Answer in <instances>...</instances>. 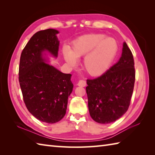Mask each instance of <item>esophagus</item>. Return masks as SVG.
I'll return each mask as SVG.
<instances>
[{
	"instance_id": "34e87169",
	"label": "esophagus",
	"mask_w": 155,
	"mask_h": 155,
	"mask_svg": "<svg viewBox=\"0 0 155 155\" xmlns=\"http://www.w3.org/2000/svg\"><path fill=\"white\" fill-rule=\"evenodd\" d=\"M77 85H78V86H79V87H84L87 85V83H86V81H84V80H80L78 82Z\"/></svg>"
}]
</instances>
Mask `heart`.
<instances>
[{"label": "heart", "mask_w": 155, "mask_h": 155, "mask_svg": "<svg viewBox=\"0 0 155 155\" xmlns=\"http://www.w3.org/2000/svg\"><path fill=\"white\" fill-rule=\"evenodd\" d=\"M119 50L117 41L106 37L103 33L84 35L72 41L71 48L64 47L63 57L72 67L77 64L78 58L83 57L85 70L92 76H100L110 68Z\"/></svg>", "instance_id": "1"}]
</instances>
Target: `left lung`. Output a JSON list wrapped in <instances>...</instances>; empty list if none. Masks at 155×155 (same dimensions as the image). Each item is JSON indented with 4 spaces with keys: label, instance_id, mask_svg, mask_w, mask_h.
I'll return each instance as SVG.
<instances>
[{
    "label": "left lung",
    "instance_id": "1",
    "mask_svg": "<svg viewBox=\"0 0 155 155\" xmlns=\"http://www.w3.org/2000/svg\"><path fill=\"white\" fill-rule=\"evenodd\" d=\"M134 65L132 52L124 42L118 62L101 77L87 79L88 110L97 123H113L127 111L135 81Z\"/></svg>",
    "mask_w": 155,
    "mask_h": 155
}]
</instances>
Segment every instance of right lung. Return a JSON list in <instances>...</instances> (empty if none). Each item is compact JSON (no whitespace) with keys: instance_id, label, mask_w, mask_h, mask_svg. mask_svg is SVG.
I'll use <instances>...</instances> for the list:
<instances>
[{"instance_id":"obj_1","label":"right lung","mask_w":155,"mask_h":155,"mask_svg":"<svg viewBox=\"0 0 155 155\" xmlns=\"http://www.w3.org/2000/svg\"><path fill=\"white\" fill-rule=\"evenodd\" d=\"M58 31L48 28L32 36L22 51L18 81L28 111L38 120L53 124L67 111L68 98L73 88L71 74H64L46 63L42 52L57 57Z\"/></svg>"}]
</instances>
